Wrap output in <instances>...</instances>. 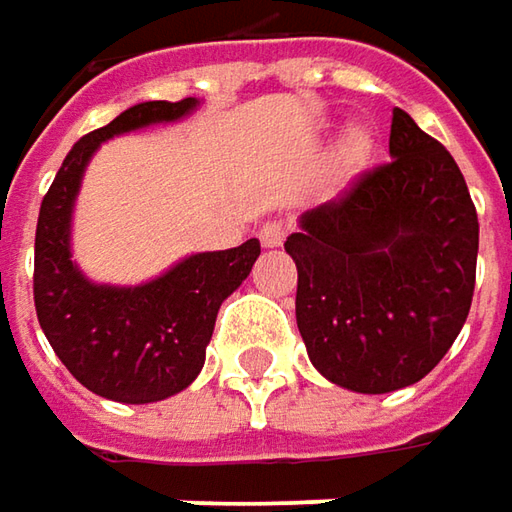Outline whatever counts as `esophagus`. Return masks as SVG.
Wrapping results in <instances>:
<instances>
[{
	"label": "esophagus",
	"instance_id": "obj_1",
	"mask_svg": "<svg viewBox=\"0 0 512 512\" xmlns=\"http://www.w3.org/2000/svg\"><path fill=\"white\" fill-rule=\"evenodd\" d=\"M287 230H290V225H287L285 219H273V222H265V225H262L259 239H262V245L265 247H279L287 239Z\"/></svg>",
	"mask_w": 512,
	"mask_h": 512
}]
</instances>
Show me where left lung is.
I'll use <instances>...</instances> for the list:
<instances>
[{
  "label": "left lung",
  "mask_w": 512,
  "mask_h": 512,
  "mask_svg": "<svg viewBox=\"0 0 512 512\" xmlns=\"http://www.w3.org/2000/svg\"><path fill=\"white\" fill-rule=\"evenodd\" d=\"M390 162L302 216L296 325L313 367L356 393L424 379L470 313L479 216L456 159L393 108Z\"/></svg>",
  "instance_id": "8db88e82"
}]
</instances>
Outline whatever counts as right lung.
<instances>
[{"mask_svg":"<svg viewBox=\"0 0 512 512\" xmlns=\"http://www.w3.org/2000/svg\"><path fill=\"white\" fill-rule=\"evenodd\" d=\"M193 108L196 99L142 102L82 136L39 207L33 253L39 325L73 379L113 402H162L185 390L205 364L219 307L262 253L259 239L196 253L139 287L93 285L70 262V210L93 150L116 133L173 122Z\"/></svg>","mask_w":512,"mask_h":512,"instance_id":"add662e5","label":"right lung"}]
</instances>
